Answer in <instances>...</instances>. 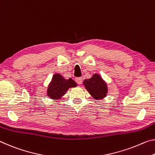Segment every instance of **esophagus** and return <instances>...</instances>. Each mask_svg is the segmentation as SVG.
I'll use <instances>...</instances> for the list:
<instances>
[{
  "instance_id": "1",
  "label": "esophagus",
  "mask_w": 155,
  "mask_h": 155,
  "mask_svg": "<svg viewBox=\"0 0 155 155\" xmlns=\"http://www.w3.org/2000/svg\"><path fill=\"white\" fill-rule=\"evenodd\" d=\"M75 81L78 85H80V84H81L83 82V78H82V77H77V78H76Z\"/></svg>"
}]
</instances>
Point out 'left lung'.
I'll list each match as a JSON object with an SVG mask.
<instances>
[{
    "mask_svg": "<svg viewBox=\"0 0 155 155\" xmlns=\"http://www.w3.org/2000/svg\"><path fill=\"white\" fill-rule=\"evenodd\" d=\"M85 87L90 94L96 99H100L105 97L107 92V87L104 80L98 74H94L93 77L85 79L83 81Z\"/></svg>",
    "mask_w": 155,
    "mask_h": 155,
    "instance_id": "obj_1",
    "label": "left lung"
}]
</instances>
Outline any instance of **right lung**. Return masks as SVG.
<instances>
[{
  "label": "right lung",
  "instance_id": "1",
  "mask_svg": "<svg viewBox=\"0 0 155 155\" xmlns=\"http://www.w3.org/2000/svg\"><path fill=\"white\" fill-rule=\"evenodd\" d=\"M77 85V83L72 78L65 79L61 74H56L53 76L52 80L49 85L48 95L51 99H58L65 94L69 88Z\"/></svg>",
  "mask_w": 155,
  "mask_h": 155
}]
</instances>
